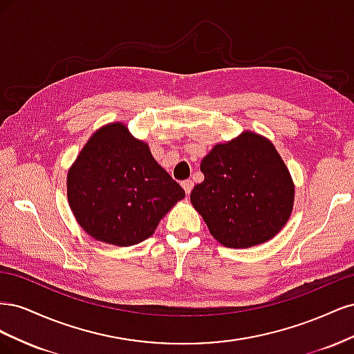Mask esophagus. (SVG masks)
I'll return each instance as SVG.
<instances>
[{
    "instance_id": "34e87169",
    "label": "esophagus",
    "mask_w": 354,
    "mask_h": 354,
    "mask_svg": "<svg viewBox=\"0 0 354 354\" xmlns=\"http://www.w3.org/2000/svg\"><path fill=\"white\" fill-rule=\"evenodd\" d=\"M181 186H183L185 192L189 195L190 192H192V189H194V181H192V180H185L183 183H181Z\"/></svg>"
}]
</instances>
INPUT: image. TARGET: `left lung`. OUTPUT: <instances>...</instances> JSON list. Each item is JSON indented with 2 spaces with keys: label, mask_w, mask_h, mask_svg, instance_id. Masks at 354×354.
I'll list each match as a JSON object with an SVG mask.
<instances>
[{
  "label": "left lung",
  "mask_w": 354,
  "mask_h": 354,
  "mask_svg": "<svg viewBox=\"0 0 354 354\" xmlns=\"http://www.w3.org/2000/svg\"><path fill=\"white\" fill-rule=\"evenodd\" d=\"M203 181L190 194L192 205L209 233L229 248H248L272 239L294 205L291 174L266 137L243 131L202 159Z\"/></svg>",
  "instance_id": "obj_1"
}]
</instances>
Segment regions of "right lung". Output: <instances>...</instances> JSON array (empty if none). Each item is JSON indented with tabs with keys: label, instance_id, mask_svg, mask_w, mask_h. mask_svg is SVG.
I'll use <instances>...</instances> for the list:
<instances>
[{
	"label": "right lung",
	"instance_id": "add662e5",
	"mask_svg": "<svg viewBox=\"0 0 354 354\" xmlns=\"http://www.w3.org/2000/svg\"><path fill=\"white\" fill-rule=\"evenodd\" d=\"M185 195L121 122L95 131L68 173V201L80 226L118 246L147 239Z\"/></svg>",
	"mask_w": 354,
	"mask_h": 354
}]
</instances>
